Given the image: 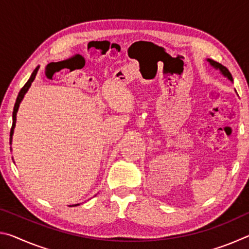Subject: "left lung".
I'll return each mask as SVG.
<instances>
[{
    "mask_svg": "<svg viewBox=\"0 0 249 249\" xmlns=\"http://www.w3.org/2000/svg\"><path fill=\"white\" fill-rule=\"evenodd\" d=\"M208 61L210 62L211 65H212L213 67H215L216 69H220V71L221 72L225 75V77H227L229 78L231 81H233V78H231V72L229 71V69L226 68V67H224L223 65H221V64H218V62H216V61H214V60H211V59H208Z\"/></svg>",
    "mask_w": 249,
    "mask_h": 249,
    "instance_id": "obj_1",
    "label": "left lung"
}]
</instances>
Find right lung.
<instances>
[{
  "label": "right lung",
  "mask_w": 249,
  "mask_h": 249,
  "mask_svg": "<svg viewBox=\"0 0 249 249\" xmlns=\"http://www.w3.org/2000/svg\"><path fill=\"white\" fill-rule=\"evenodd\" d=\"M38 69H39V67H37V68L33 71L31 78H29L28 81L25 83V86L22 88V89H20L19 93L18 95V99H16V102H15V105H14V111H13V124H12V128H11V133H10V142H12V135H13V132H14V127H15V123H16V113H18L19 103L22 102V100L24 98L25 93H26L27 90L29 89V87H31V84L34 81V79H35L36 74H37V71H38ZM75 205H78V204H75Z\"/></svg>",
  "instance_id": "obj_1"
}]
</instances>
